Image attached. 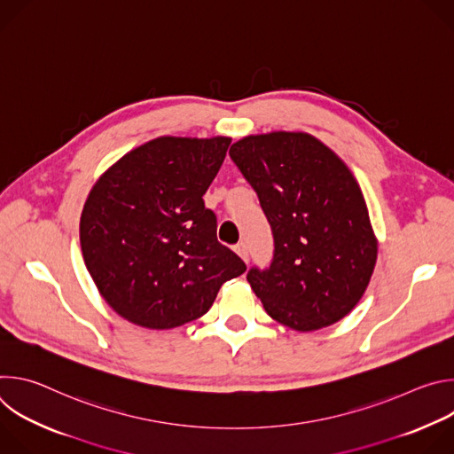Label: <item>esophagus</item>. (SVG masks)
<instances>
[{"mask_svg": "<svg viewBox=\"0 0 454 454\" xmlns=\"http://www.w3.org/2000/svg\"><path fill=\"white\" fill-rule=\"evenodd\" d=\"M233 249H235V253L242 258V261L247 264V247H246V244L240 242V244H237Z\"/></svg>", "mask_w": 454, "mask_h": 454, "instance_id": "1", "label": "esophagus"}]
</instances>
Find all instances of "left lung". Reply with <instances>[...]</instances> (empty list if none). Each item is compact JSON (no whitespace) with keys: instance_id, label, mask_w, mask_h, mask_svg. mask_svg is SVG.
<instances>
[{"instance_id":"left-lung-1","label":"left lung","mask_w":454,"mask_h":454,"mask_svg":"<svg viewBox=\"0 0 454 454\" xmlns=\"http://www.w3.org/2000/svg\"><path fill=\"white\" fill-rule=\"evenodd\" d=\"M230 156L275 237L270 270L247 273L251 289L293 331L334 325L359 303L377 262V237L352 170L303 131L244 137Z\"/></svg>"}]
</instances>
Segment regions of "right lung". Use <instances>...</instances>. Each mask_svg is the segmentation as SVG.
<instances>
[{"mask_svg": "<svg viewBox=\"0 0 454 454\" xmlns=\"http://www.w3.org/2000/svg\"><path fill=\"white\" fill-rule=\"evenodd\" d=\"M230 144V137H160L93 184L81 249L98 293L123 319L153 331L184 325L246 271L217 242L215 214L203 201Z\"/></svg>", "mask_w": 454, "mask_h": 454, "instance_id": "obj_1", "label": "right lung"}]
</instances>
